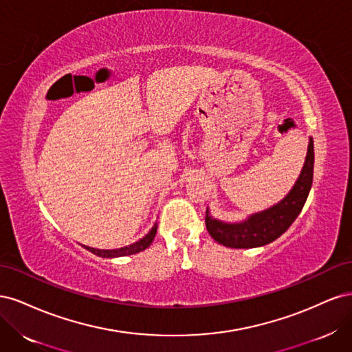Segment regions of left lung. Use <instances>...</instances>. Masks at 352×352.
Returning a JSON list of instances; mask_svg holds the SVG:
<instances>
[{
	"label": "left lung",
	"mask_w": 352,
	"mask_h": 352,
	"mask_svg": "<svg viewBox=\"0 0 352 352\" xmlns=\"http://www.w3.org/2000/svg\"><path fill=\"white\" fill-rule=\"evenodd\" d=\"M314 170V144L313 138L308 142L305 163L296 184L278 204L255 212L241 223H225L206 214V226L216 242L229 248H255L263 247L278 239L300 214L313 185Z\"/></svg>",
	"instance_id": "1"
}]
</instances>
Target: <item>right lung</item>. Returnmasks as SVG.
<instances>
[{
	"instance_id": "1",
	"label": "right lung",
	"mask_w": 352,
	"mask_h": 352,
	"mask_svg": "<svg viewBox=\"0 0 352 352\" xmlns=\"http://www.w3.org/2000/svg\"><path fill=\"white\" fill-rule=\"evenodd\" d=\"M155 233H157V223H155V225L153 226V229L148 232L142 239H140V241L132 243V245H127V247H123V248H119V250H97V248L85 247V245H83V248H87L88 251L94 252L95 255H98V257H102V258L124 257V255H132V254L144 251L145 248L150 247V245L154 241V238H155Z\"/></svg>"
}]
</instances>
